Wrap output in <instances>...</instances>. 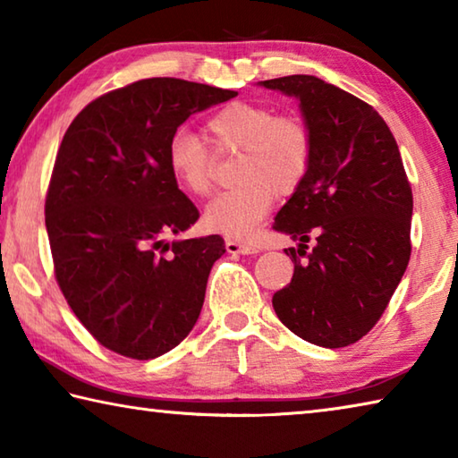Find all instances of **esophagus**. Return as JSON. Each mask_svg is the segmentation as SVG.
I'll list each match as a JSON object with an SVG mask.
<instances>
[{
    "label": "esophagus",
    "mask_w": 458,
    "mask_h": 458,
    "mask_svg": "<svg viewBox=\"0 0 458 458\" xmlns=\"http://www.w3.org/2000/svg\"><path fill=\"white\" fill-rule=\"evenodd\" d=\"M226 250L230 254H254L260 252V246L252 242H240V240H226Z\"/></svg>",
    "instance_id": "1"
}]
</instances>
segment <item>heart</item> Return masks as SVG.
I'll return each instance as SVG.
<instances>
[{
  "mask_svg": "<svg viewBox=\"0 0 458 458\" xmlns=\"http://www.w3.org/2000/svg\"><path fill=\"white\" fill-rule=\"evenodd\" d=\"M208 142L216 153H234L236 188L220 193L206 208V226L230 238H250L265 220L275 193L291 196L313 165V133L293 114L257 103H230L206 121ZM169 175L191 196L204 198L214 185V153L198 135L180 129L165 149Z\"/></svg>",
  "mask_w": 458,
  "mask_h": 458,
  "instance_id": "obj_1",
  "label": "heart"
}]
</instances>
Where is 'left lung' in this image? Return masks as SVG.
Listing matches in <instances>:
<instances>
[{"label":"left lung","mask_w":458,"mask_h":458,"mask_svg":"<svg viewBox=\"0 0 458 458\" xmlns=\"http://www.w3.org/2000/svg\"><path fill=\"white\" fill-rule=\"evenodd\" d=\"M260 84L299 98L315 143L311 172L275 218L299 242L284 248L294 273L275 293V313L309 344L352 345L379 321L412 250V188L396 139L374 106L317 76Z\"/></svg>","instance_id":"obj_1"}]
</instances>
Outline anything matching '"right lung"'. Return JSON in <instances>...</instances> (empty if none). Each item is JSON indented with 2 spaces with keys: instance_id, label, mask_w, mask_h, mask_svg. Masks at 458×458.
I'll list each match as a JSON object with an SVG mask.
<instances>
[{
  "instance_id": "right-lung-1",
  "label": "right lung",
  "mask_w": 458,
  "mask_h": 458,
  "mask_svg": "<svg viewBox=\"0 0 458 458\" xmlns=\"http://www.w3.org/2000/svg\"><path fill=\"white\" fill-rule=\"evenodd\" d=\"M238 92L145 79L76 114L54 161L46 230L66 303L100 345L131 360L174 350L196 325L218 234L174 240L199 218L165 149L193 113Z\"/></svg>"
}]
</instances>
